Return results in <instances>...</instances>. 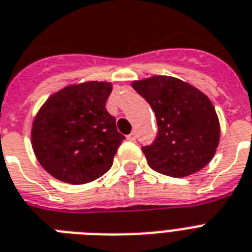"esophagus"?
I'll return each mask as SVG.
<instances>
[{"mask_svg":"<svg viewBox=\"0 0 252 252\" xmlns=\"http://www.w3.org/2000/svg\"><path fill=\"white\" fill-rule=\"evenodd\" d=\"M126 140L136 141V133L132 132V133H130V134H128V136H126Z\"/></svg>","mask_w":252,"mask_h":252,"instance_id":"esophagus-1","label":"esophagus"}]
</instances>
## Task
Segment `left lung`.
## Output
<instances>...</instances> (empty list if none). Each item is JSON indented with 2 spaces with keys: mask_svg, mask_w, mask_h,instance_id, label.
Returning a JSON list of instances; mask_svg holds the SVG:
<instances>
[{
  "mask_svg": "<svg viewBox=\"0 0 252 252\" xmlns=\"http://www.w3.org/2000/svg\"><path fill=\"white\" fill-rule=\"evenodd\" d=\"M132 87L157 118L154 142L142 146L151 168L171 177H185L211 161L220 140V126L207 95L169 76L133 81Z\"/></svg>",
  "mask_w": 252,
  "mask_h": 252,
  "instance_id": "1",
  "label": "left lung"
}]
</instances>
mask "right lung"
<instances>
[{
    "label": "right lung",
    "instance_id": "add662e5",
    "mask_svg": "<svg viewBox=\"0 0 252 252\" xmlns=\"http://www.w3.org/2000/svg\"><path fill=\"white\" fill-rule=\"evenodd\" d=\"M112 87L88 81L53 94L32 126V146L40 164L68 184L91 183L111 168L126 137L106 110Z\"/></svg>",
    "mask_w": 252,
    "mask_h": 252
}]
</instances>
